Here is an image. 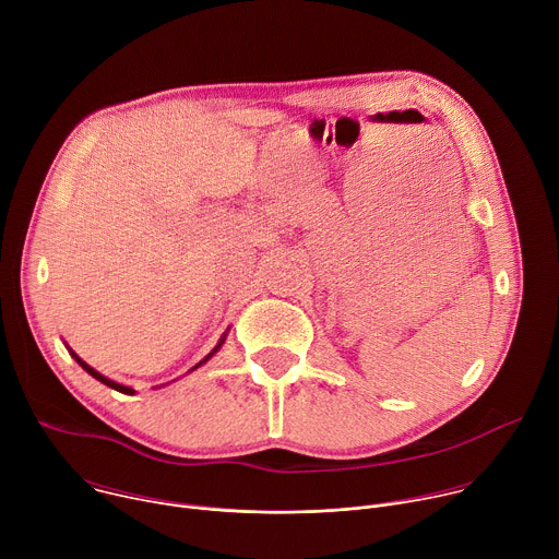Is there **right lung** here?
<instances>
[{
  "instance_id": "right-lung-1",
  "label": "right lung",
  "mask_w": 559,
  "mask_h": 559,
  "mask_svg": "<svg viewBox=\"0 0 559 559\" xmlns=\"http://www.w3.org/2000/svg\"><path fill=\"white\" fill-rule=\"evenodd\" d=\"M223 341H225V334H223V338H221V341H218V345H216V347H214V349H212V352H210V354H207V356H205V358H203V360H201V362H199V365H197V367H201V365H203V362H207V360H210V358H212V356H214V354H216V352H218V347H221V345H223ZM70 356H72V358H74V360H76V362H79V365H82V367H84V369H86V371H88V373H91V376H93V378H97V380H99V382H104V384H108V386H110V389H115V391H121V393H128V395H132V393H134V389H132V386H126V384H119V382H115V380H110V378H106V376H102V373H99V371H95V369H93V367H91V365H86V362H84V360H82V358H79V356H76V354H74V352H72V349H70ZM197 367H192V369H197Z\"/></svg>"
}]
</instances>
